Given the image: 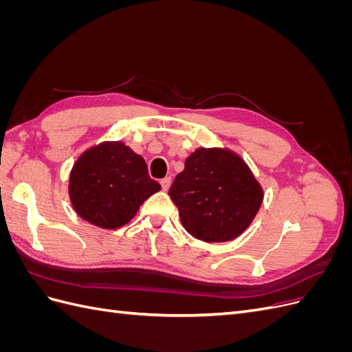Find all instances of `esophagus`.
<instances>
[{"label":"esophagus","mask_w":352,"mask_h":352,"mask_svg":"<svg viewBox=\"0 0 352 352\" xmlns=\"http://www.w3.org/2000/svg\"><path fill=\"white\" fill-rule=\"evenodd\" d=\"M170 182H172V179H170V177H164V179L160 180V185H162L163 190H167L170 188Z\"/></svg>","instance_id":"obj_1"}]
</instances>
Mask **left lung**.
<instances>
[{"label":"left lung","mask_w":352,"mask_h":352,"mask_svg":"<svg viewBox=\"0 0 352 352\" xmlns=\"http://www.w3.org/2000/svg\"><path fill=\"white\" fill-rule=\"evenodd\" d=\"M168 195L184 228L204 242L238 238L257 214L263 188L243 160L225 148H198Z\"/></svg>","instance_id":"1"}]
</instances>
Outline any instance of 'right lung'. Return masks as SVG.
Wrapping results in <instances>:
<instances>
[{"mask_svg": "<svg viewBox=\"0 0 352 352\" xmlns=\"http://www.w3.org/2000/svg\"><path fill=\"white\" fill-rule=\"evenodd\" d=\"M162 189L145 160L123 142H101L74 163L69 195L74 211L91 225L117 229L131 221L142 202Z\"/></svg>", "mask_w": 352, "mask_h": 352, "instance_id": "1", "label": "right lung"}]
</instances>
